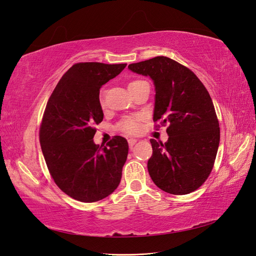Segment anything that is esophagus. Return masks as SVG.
Wrapping results in <instances>:
<instances>
[{"label":"esophagus","mask_w":256,"mask_h":256,"mask_svg":"<svg viewBox=\"0 0 256 256\" xmlns=\"http://www.w3.org/2000/svg\"><path fill=\"white\" fill-rule=\"evenodd\" d=\"M136 138H129V140H128V144H129V146L130 147H132L136 143Z\"/></svg>","instance_id":"34e87169"}]
</instances>
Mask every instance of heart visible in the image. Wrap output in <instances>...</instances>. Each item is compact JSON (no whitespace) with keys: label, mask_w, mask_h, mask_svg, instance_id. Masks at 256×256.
Wrapping results in <instances>:
<instances>
[{"label":"heart","mask_w":256,"mask_h":256,"mask_svg":"<svg viewBox=\"0 0 256 256\" xmlns=\"http://www.w3.org/2000/svg\"><path fill=\"white\" fill-rule=\"evenodd\" d=\"M142 82H144V81H141V80L132 81L129 83L128 88H132V86H134V85H136L138 83H142ZM140 120H141L140 116H136V118H127L120 122V129L129 134H138V130H140Z\"/></svg>","instance_id":"1"}]
</instances>
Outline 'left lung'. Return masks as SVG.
I'll return each mask as SVG.
<instances>
[{"label": "left lung", "instance_id": "obj_1", "mask_svg": "<svg viewBox=\"0 0 256 256\" xmlns=\"http://www.w3.org/2000/svg\"><path fill=\"white\" fill-rule=\"evenodd\" d=\"M129 70L154 82V120L168 124L166 143L150 138L147 162L158 188L176 196L200 188L210 174L220 142L212 100L190 69L166 56L130 64Z\"/></svg>", "mask_w": 256, "mask_h": 256}]
</instances>
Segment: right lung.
<instances>
[{"instance_id":"obj_1","label":"right lung","mask_w":256,"mask_h":256,"mask_svg":"<svg viewBox=\"0 0 256 256\" xmlns=\"http://www.w3.org/2000/svg\"><path fill=\"white\" fill-rule=\"evenodd\" d=\"M127 64L78 63L62 76L50 96L40 131L42 150L53 180L70 198L92 203L118 187L128 142L116 136L99 146L95 125L104 120L99 90Z\"/></svg>"}]
</instances>
